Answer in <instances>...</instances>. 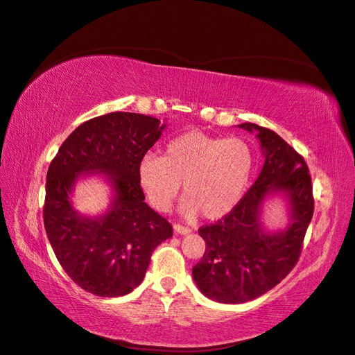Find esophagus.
<instances>
[{"mask_svg":"<svg viewBox=\"0 0 355 355\" xmlns=\"http://www.w3.org/2000/svg\"><path fill=\"white\" fill-rule=\"evenodd\" d=\"M173 230H175V233H180V235H187V233H191V229L184 227L182 224H173Z\"/></svg>","mask_w":355,"mask_h":355,"instance_id":"1","label":"esophagus"}]
</instances>
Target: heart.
Here are the masks:
<instances>
[{
    "instance_id": "obj_1",
    "label": "heart",
    "mask_w": 355,
    "mask_h": 355,
    "mask_svg": "<svg viewBox=\"0 0 355 355\" xmlns=\"http://www.w3.org/2000/svg\"><path fill=\"white\" fill-rule=\"evenodd\" d=\"M253 166V148L244 139L189 131L172 139L163 157L143 155L137 177L150 206L160 212L171 209L183 183L182 212L220 220L243 200Z\"/></svg>"
}]
</instances>
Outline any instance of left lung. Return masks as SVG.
I'll list each match as a JSON object with an SVG mask.
<instances>
[{"label": "left lung", "mask_w": 355, "mask_h": 355, "mask_svg": "<svg viewBox=\"0 0 355 355\" xmlns=\"http://www.w3.org/2000/svg\"><path fill=\"white\" fill-rule=\"evenodd\" d=\"M239 128L256 131L266 162L239 205L215 224L200 227L206 252L192 268L200 291L221 304L248 302L281 282L299 261L314 212L304 157L267 128L254 123ZM275 193L289 202L291 221L284 231L267 232L260 223V207Z\"/></svg>", "instance_id": "left-lung-1"}]
</instances>
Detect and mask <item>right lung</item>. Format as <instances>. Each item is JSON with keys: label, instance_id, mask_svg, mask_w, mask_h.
Wrapping results in <instances>:
<instances>
[{"label": "right lung", "instance_id": "obj_1", "mask_svg": "<svg viewBox=\"0 0 355 355\" xmlns=\"http://www.w3.org/2000/svg\"><path fill=\"white\" fill-rule=\"evenodd\" d=\"M164 123L150 116L116 111L74 130L50 163L44 227L65 273L101 297L131 293L145 277L150 254L172 236V225L145 202L137 177L140 158ZM87 173H103L115 195L99 217L74 211L72 187Z\"/></svg>", "mask_w": 355, "mask_h": 355}]
</instances>
